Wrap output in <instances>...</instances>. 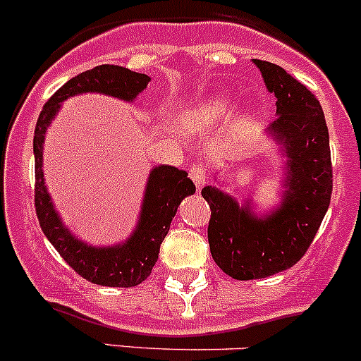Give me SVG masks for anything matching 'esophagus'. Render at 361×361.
<instances>
[{"instance_id": "obj_1", "label": "esophagus", "mask_w": 361, "mask_h": 361, "mask_svg": "<svg viewBox=\"0 0 361 361\" xmlns=\"http://www.w3.org/2000/svg\"><path fill=\"white\" fill-rule=\"evenodd\" d=\"M189 177L195 182L196 188H203L207 182V169L203 165H192L191 169H189Z\"/></svg>"}]
</instances>
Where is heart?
<instances>
[{"instance_id": "1", "label": "heart", "mask_w": 361, "mask_h": 361, "mask_svg": "<svg viewBox=\"0 0 361 361\" xmlns=\"http://www.w3.org/2000/svg\"><path fill=\"white\" fill-rule=\"evenodd\" d=\"M229 111L231 107H229L228 99L214 97L192 106L184 116V125L191 132H202V130L212 128L215 123L224 120Z\"/></svg>"}]
</instances>
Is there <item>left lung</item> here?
<instances>
[{"label":"left lung","mask_w":361,"mask_h":361,"mask_svg":"<svg viewBox=\"0 0 361 361\" xmlns=\"http://www.w3.org/2000/svg\"><path fill=\"white\" fill-rule=\"evenodd\" d=\"M276 97V120L266 132L285 163L281 202L255 214L252 198H236L215 185L202 189L210 205L208 243L215 264L235 280H259L300 261L317 235L332 196L329 128L318 99L283 68L255 61Z\"/></svg>","instance_id":"1"}]
</instances>
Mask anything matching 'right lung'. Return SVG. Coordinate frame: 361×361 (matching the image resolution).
Returning a JSON list of instances; mask_svg holds the SVG:
<instances>
[{
	"instance_id": "1",
	"label": "right lung",
	"mask_w": 361,
	"mask_h": 361,
	"mask_svg": "<svg viewBox=\"0 0 361 361\" xmlns=\"http://www.w3.org/2000/svg\"><path fill=\"white\" fill-rule=\"evenodd\" d=\"M151 78L133 73L121 66H97L62 85L43 106L35 130V205L39 226L55 250L85 280L106 287H135L151 274L158 261L159 245L165 240L185 196L195 195L196 188L184 170L169 165L154 166L147 177L139 221L125 241L109 247H95L71 233L55 210L44 184L43 147L48 126L61 111L66 99L81 94H102L125 102H133L147 88Z\"/></svg>"
}]
</instances>
